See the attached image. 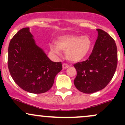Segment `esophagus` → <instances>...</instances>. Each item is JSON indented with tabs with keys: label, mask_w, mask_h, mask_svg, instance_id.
<instances>
[{
	"label": "esophagus",
	"mask_w": 125,
	"mask_h": 125,
	"mask_svg": "<svg viewBox=\"0 0 125 125\" xmlns=\"http://www.w3.org/2000/svg\"><path fill=\"white\" fill-rule=\"evenodd\" d=\"M62 66H63V70H65V69H67L69 68V65L66 63L63 64Z\"/></svg>",
	"instance_id": "34e87169"
}]
</instances>
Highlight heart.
Returning <instances> with one entry per match:
<instances>
[{
  "label": "heart",
  "instance_id": "heart-1",
  "mask_svg": "<svg viewBox=\"0 0 125 125\" xmlns=\"http://www.w3.org/2000/svg\"><path fill=\"white\" fill-rule=\"evenodd\" d=\"M92 45V40L88 36L66 34L59 37L55 41V45L50 46V50L55 55L60 54V51H65L68 60L77 62L88 55Z\"/></svg>",
  "mask_w": 125,
  "mask_h": 125
}]
</instances>
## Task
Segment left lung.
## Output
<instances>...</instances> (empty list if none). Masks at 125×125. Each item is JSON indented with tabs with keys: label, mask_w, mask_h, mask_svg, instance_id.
<instances>
[{
	"label": "left lung",
	"mask_w": 125,
	"mask_h": 125,
	"mask_svg": "<svg viewBox=\"0 0 125 125\" xmlns=\"http://www.w3.org/2000/svg\"><path fill=\"white\" fill-rule=\"evenodd\" d=\"M98 37L93 52L86 61L74 66L77 71L74 85L80 92L91 94L102 90L113 79L117 65L114 40L106 32L97 29Z\"/></svg>",
	"instance_id": "1"
}]
</instances>
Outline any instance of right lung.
Here are the masks:
<instances>
[{
  "instance_id": "add662e5",
  "label": "right lung",
  "mask_w": 125,
  "mask_h": 125,
  "mask_svg": "<svg viewBox=\"0 0 125 125\" xmlns=\"http://www.w3.org/2000/svg\"><path fill=\"white\" fill-rule=\"evenodd\" d=\"M8 66L16 84L34 94L50 90L55 75L62 69L61 62L51 61L36 45L30 28L21 29L10 41Z\"/></svg>"
}]
</instances>
